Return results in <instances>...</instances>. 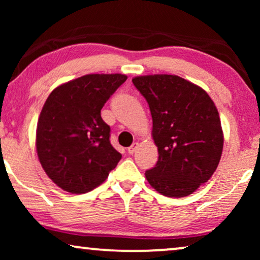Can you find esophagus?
Masks as SVG:
<instances>
[{
    "mask_svg": "<svg viewBox=\"0 0 260 260\" xmlns=\"http://www.w3.org/2000/svg\"><path fill=\"white\" fill-rule=\"evenodd\" d=\"M138 147H140V144H138L137 142H136V143H134L133 145H131V147L127 148V152H129V154H131V155H133L134 152H136V150L138 149Z\"/></svg>",
    "mask_w": 260,
    "mask_h": 260,
    "instance_id": "obj_1",
    "label": "esophagus"
}]
</instances>
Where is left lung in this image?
Masks as SVG:
<instances>
[{"label": "left lung", "instance_id": "obj_1", "mask_svg": "<svg viewBox=\"0 0 260 260\" xmlns=\"http://www.w3.org/2000/svg\"><path fill=\"white\" fill-rule=\"evenodd\" d=\"M148 102L158 161L145 172L150 186L169 198L194 193L214 174L223 134L218 109L207 92L179 76L133 79Z\"/></svg>", "mask_w": 260, "mask_h": 260}]
</instances>
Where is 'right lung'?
Here are the masks:
<instances>
[{
  "instance_id": "add662e5",
  "label": "right lung",
  "mask_w": 260,
  "mask_h": 260,
  "mask_svg": "<svg viewBox=\"0 0 260 260\" xmlns=\"http://www.w3.org/2000/svg\"><path fill=\"white\" fill-rule=\"evenodd\" d=\"M126 78L119 73L86 74L48 95L38 120L35 145L42 168L61 189L91 191L122 158L110 143V126L101 110Z\"/></svg>"
}]
</instances>
